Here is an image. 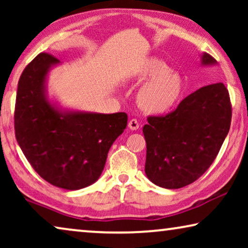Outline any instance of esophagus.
<instances>
[{"label": "esophagus", "instance_id": "obj_1", "mask_svg": "<svg viewBox=\"0 0 248 248\" xmlns=\"http://www.w3.org/2000/svg\"><path fill=\"white\" fill-rule=\"evenodd\" d=\"M139 126H140V124H139L138 120H135V118H132V120L128 122V127H130L131 130L137 131L138 128H139Z\"/></svg>", "mask_w": 248, "mask_h": 248}]
</instances>
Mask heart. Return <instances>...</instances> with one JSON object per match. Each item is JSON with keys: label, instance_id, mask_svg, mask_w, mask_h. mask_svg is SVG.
I'll return each instance as SVG.
<instances>
[{"label": "heart", "instance_id": "obj_1", "mask_svg": "<svg viewBox=\"0 0 248 248\" xmlns=\"http://www.w3.org/2000/svg\"><path fill=\"white\" fill-rule=\"evenodd\" d=\"M138 93V104L150 114H164L177 103L183 90L182 78L158 59L147 61L139 72V81L145 82Z\"/></svg>", "mask_w": 248, "mask_h": 248}]
</instances>
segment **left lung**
<instances>
[{
  "label": "left lung",
  "instance_id": "left-lung-1",
  "mask_svg": "<svg viewBox=\"0 0 248 248\" xmlns=\"http://www.w3.org/2000/svg\"><path fill=\"white\" fill-rule=\"evenodd\" d=\"M202 63L210 65L216 60L204 53ZM230 123L232 103L221 82L200 88L170 113L149 116L143 126L148 178L169 189L192 184L215 161Z\"/></svg>",
  "mask_w": 248,
  "mask_h": 248
}]
</instances>
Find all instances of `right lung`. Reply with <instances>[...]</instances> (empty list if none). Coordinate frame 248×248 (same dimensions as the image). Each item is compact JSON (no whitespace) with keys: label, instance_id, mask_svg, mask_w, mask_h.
Listing matches in <instances>:
<instances>
[{"label":"right lung","instance_id":"right-lung-1","mask_svg":"<svg viewBox=\"0 0 248 248\" xmlns=\"http://www.w3.org/2000/svg\"><path fill=\"white\" fill-rule=\"evenodd\" d=\"M55 56L40 53L19 79L16 139L40 177L57 187L80 189L97 181L114 141L127 125L126 113H61L46 99L45 79Z\"/></svg>","mask_w":248,"mask_h":248}]
</instances>
